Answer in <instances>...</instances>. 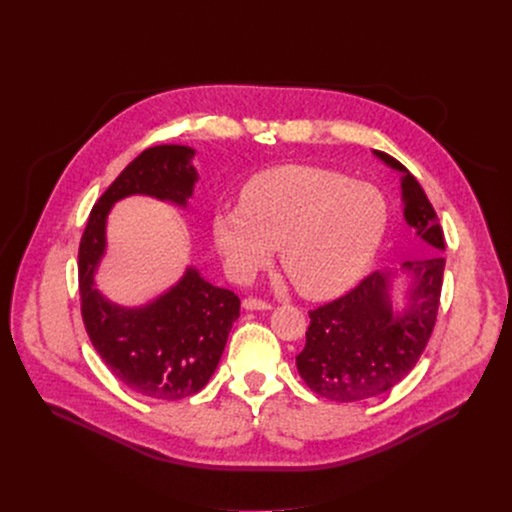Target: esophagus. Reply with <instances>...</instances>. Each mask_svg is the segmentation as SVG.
I'll use <instances>...</instances> for the list:
<instances>
[{
	"mask_svg": "<svg viewBox=\"0 0 512 512\" xmlns=\"http://www.w3.org/2000/svg\"><path fill=\"white\" fill-rule=\"evenodd\" d=\"M243 310L247 312H263V310H271V304L257 300V298H245L243 300Z\"/></svg>",
	"mask_w": 512,
	"mask_h": 512,
	"instance_id": "34e87169",
	"label": "esophagus"
}]
</instances>
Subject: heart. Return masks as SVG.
<instances>
[{
	"instance_id": "b5f03b06",
	"label": "heart",
	"mask_w": 512,
	"mask_h": 512,
	"mask_svg": "<svg viewBox=\"0 0 512 512\" xmlns=\"http://www.w3.org/2000/svg\"><path fill=\"white\" fill-rule=\"evenodd\" d=\"M387 229V202L367 182L308 166L255 174L239 206L212 214L210 235L227 273L249 281L279 263L306 298L342 294L369 269Z\"/></svg>"
}]
</instances>
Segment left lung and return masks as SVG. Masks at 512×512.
I'll list each match as a JSON object with an SVG mask.
<instances>
[{"label": "left lung", "mask_w": 512, "mask_h": 512, "mask_svg": "<svg viewBox=\"0 0 512 512\" xmlns=\"http://www.w3.org/2000/svg\"><path fill=\"white\" fill-rule=\"evenodd\" d=\"M401 174L403 218L433 255L375 271L344 298L310 312L296 367L306 385L338 403L364 401L403 381L431 336L444 279V231L419 182L395 158L373 152ZM408 285L397 299L396 279Z\"/></svg>", "instance_id": "8db88e82"}]
</instances>
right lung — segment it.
<instances>
[{
  "label": "right lung",
  "mask_w": 512,
  "mask_h": 512,
  "mask_svg": "<svg viewBox=\"0 0 512 512\" xmlns=\"http://www.w3.org/2000/svg\"><path fill=\"white\" fill-rule=\"evenodd\" d=\"M194 156L196 150L176 143L143 150L93 206L79 247L83 322L95 350L129 391L158 401L190 397L208 383L241 302L231 289L206 281L194 265L141 306L111 302L95 275L107 253L113 204L127 196H152L186 208L198 182Z\"/></svg>",
  "instance_id": "add662e5"
}]
</instances>
